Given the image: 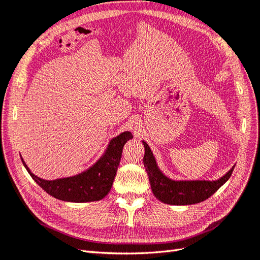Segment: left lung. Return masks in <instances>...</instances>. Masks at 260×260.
<instances>
[{
    "label": "left lung",
    "instance_id": "obj_1",
    "mask_svg": "<svg viewBox=\"0 0 260 260\" xmlns=\"http://www.w3.org/2000/svg\"><path fill=\"white\" fill-rule=\"evenodd\" d=\"M143 165L149 177L151 190L155 198L167 205L184 206L198 204L208 199L226 182L233 174L235 166L226 175L217 180H174L159 169L151 149L146 141Z\"/></svg>",
    "mask_w": 260,
    "mask_h": 260
}]
</instances>
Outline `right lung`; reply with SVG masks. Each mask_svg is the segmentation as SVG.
Listing matches in <instances>:
<instances>
[{
	"mask_svg": "<svg viewBox=\"0 0 260 260\" xmlns=\"http://www.w3.org/2000/svg\"><path fill=\"white\" fill-rule=\"evenodd\" d=\"M132 138L131 132H122L110 140L105 153L89 169L79 175L55 180H45L32 174L22 157L21 159L33 180L52 197L70 203H90L103 199L111 190L123 146Z\"/></svg>",
	"mask_w": 260,
	"mask_h": 260,
	"instance_id": "1",
	"label": "right lung"
}]
</instances>
